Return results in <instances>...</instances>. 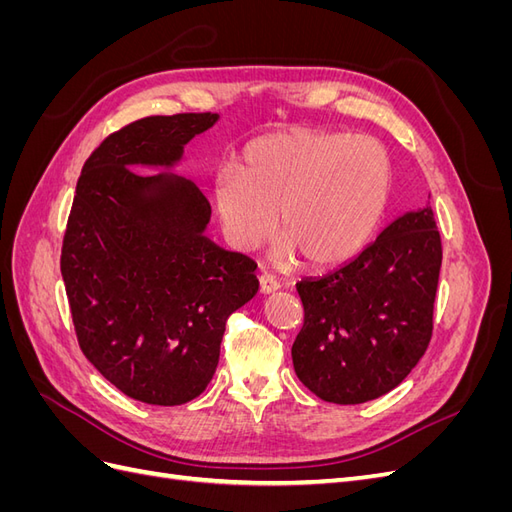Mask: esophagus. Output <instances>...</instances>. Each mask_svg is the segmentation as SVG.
Returning <instances> with one entry per match:
<instances>
[{"label":"esophagus","instance_id":"1","mask_svg":"<svg viewBox=\"0 0 512 512\" xmlns=\"http://www.w3.org/2000/svg\"><path fill=\"white\" fill-rule=\"evenodd\" d=\"M258 284H260V292L262 294H271V292H275L277 288H280V282H277L271 273H262L258 277Z\"/></svg>","mask_w":512,"mask_h":512}]
</instances>
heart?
<instances>
[{"label":"heart","instance_id":"b5f03b06","mask_svg":"<svg viewBox=\"0 0 512 512\" xmlns=\"http://www.w3.org/2000/svg\"><path fill=\"white\" fill-rule=\"evenodd\" d=\"M391 190L393 164L374 138L294 128L247 145L237 170L215 175L211 196L237 250H256L277 224L282 258L333 267L374 235Z\"/></svg>","mask_w":512,"mask_h":512}]
</instances>
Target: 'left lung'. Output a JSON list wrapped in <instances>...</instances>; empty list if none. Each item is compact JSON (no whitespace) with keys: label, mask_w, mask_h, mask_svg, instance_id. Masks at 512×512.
Returning <instances> with one entry per match:
<instances>
[{"label":"left lung","mask_w":512,"mask_h":512,"mask_svg":"<svg viewBox=\"0 0 512 512\" xmlns=\"http://www.w3.org/2000/svg\"><path fill=\"white\" fill-rule=\"evenodd\" d=\"M442 241L425 209L404 213L339 269L301 280L303 327L292 365L316 397L365 404L401 384L425 354Z\"/></svg>","instance_id":"obj_1"}]
</instances>
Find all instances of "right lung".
<instances>
[{
  "instance_id": "obj_1",
  "label": "right lung",
  "mask_w": 512,
  "mask_h": 512,
  "mask_svg": "<svg viewBox=\"0 0 512 512\" xmlns=\"http://www.w3.org/2000/svg\"><path fill=\"white\" fill-rule=\"evenodd\" d=\"M215 113L153 115L106 136L87 158L61 247L79 346L132 399L181 406L211 382L228 316L258 292L256 262L222 250L211 207L175 173Z\"/></svg>"
}]
</instances>
